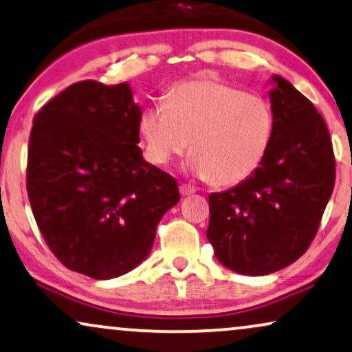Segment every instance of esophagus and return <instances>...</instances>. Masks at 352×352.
Segmentation results:
<instances>
[{
	"label": "esophagus",
	"mask_w": 352,
	"mask_h": 352,
	"mask_svg": "<svg viewBox=\"0 0 352 352\" xmlns=\"http://www.w3.org/2000/svg\"><path fill=\"white\" fill-rule=\"evenodd\" d=\"M195 190H197V189H195V187L190 186V184H181L179 186V192L182 195H190V194H194Z\"/></svg>",
	"instance_id": "obj_1"
}]
</instances>
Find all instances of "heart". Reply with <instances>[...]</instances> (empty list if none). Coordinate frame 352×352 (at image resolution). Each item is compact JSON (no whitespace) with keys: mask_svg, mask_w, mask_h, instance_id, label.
I'll list each match as a JSON object with an SVG mask.
<instances>
[{"mask_svg":"<svg viewBox=\"0 0 352 352\" xmlns=\"http://www.w3.org/2000/svg\"><path fill=\"white\" fill-rule=\"evenodd\" d=\"M275 116L272 104L225 82H182L145 107L139 118L144 157L166 166L189 145L186 166L215 186H234L252 176L270 148Z\"/></svg>","mask_w":352,"mask_h":352,"instance_id":"obj_1","label":"heart"}]
</instances>
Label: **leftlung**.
<instances>
[{"label": "left lung", "mask_w": 352, "mask_h": 352, "mask_svg": "<svg viewBox=\"0 0 352 352\" xmlns=\"http://www.w3.org/2000/svg\"><path fill=\"white\" fill-rule=\"evenodd\" d=\"M275 132L258 170L210 194L207 237L218 262L249 276L296 262L312 243L335 186V157L322 115L289 80L273 74Z\"/></svg>", "instance_id": "obj_1"}]
</instances>
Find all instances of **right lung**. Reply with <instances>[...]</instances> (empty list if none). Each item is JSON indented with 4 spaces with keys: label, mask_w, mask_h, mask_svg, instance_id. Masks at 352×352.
Instances as JSON below:
<instances>
[{
    "label": "right lung",
    "mask_w": 352,
    "mask_h": 352,
    "mask_svg": "<svg viewBox=\"0 0 352 352\" xmlns=\"http://www.w3.org/2000/svg\"><path fill=\"white\" fill-rule=\"evenodd\" d=\"M140 113L127 82L82 80L34 118L27 194L35 221L63 265L95 280L140 265L181 199L175 177L142 157Z\"/></svg>",
    "instance_id": "add662e5"
}]
</instances>
